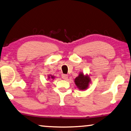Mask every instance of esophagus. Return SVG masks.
<instances>
[{"label":"esophagus","instance_id":"1","mask_svg":"<svg viewBox=\"0 0 131 131\" xmlns=\"http://www.w3.org/2000/svg\"><path fill=\"white\" fill-rule=\"evenodd\" d=\"M62 78H63L64 80H67V79H68V76L67 75H66V74H62Z\"/></svg>","mask_w":131,"mask_h":131}]
</instances>
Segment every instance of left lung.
Listing matches in <instances>:
<instances>
[{
    "label": "left lung",
    "instance_id": "left-lung-1",
    "mask_svg": "<svg viewBox=\"0 0 131 131\" xmlns=\"http://www.w3.org/2000/svg\"><path fill=\"white\" fill-rule=\"evenodd\" d=\"M90 82V77L87 75L84 76L82 73H80L79 76L75 79V83L79 89L81 90H86Z\"/></svg>",
    "mask_w": 131,
    "mask_h": 131
}]
</instances>
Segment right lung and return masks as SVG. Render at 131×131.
Instances as JSON below:
<instances>
[{
  "label": "right lung",
  "instance_id": "right-lung-1",
  "mask_svg": "<svg viewBox=\"0 0 131 131\" xmlns=\"http://www.w3.org/2000/svg\"><path fill=\"white\" fill-rule=\"evenodd\" d=\"M50 76H51V75H50ZM48 78H52V79H53V78H54V77H53V76H51V77H50L49 76V77H48Z\"/></svg>",
  "mask_w": 131,
  "mask_h": 131
}]
</instances>
